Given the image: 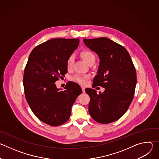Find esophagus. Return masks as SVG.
Segmentation results:
<instances>
[{"mask_svg": "<svg viewBox=\"0 0 159 159\" xmlns=\"http://www.w3.org/2000/svg\"><path fill=\"white\" fill-rule=\"evenodd\" d=\"M81 88H82V92H83V93H85V87L82 86Z\"/></svg>", "mask_w": 159, "mask_h": 159, "instance_id": "esophagus-1", "label": "esophagus"}]
</instances>
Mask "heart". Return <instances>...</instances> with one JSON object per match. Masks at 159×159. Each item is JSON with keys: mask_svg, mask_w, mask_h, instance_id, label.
Returning a JSON list of instances; mask_svg holds the SVG:
<instances>
[{"mask_svg": "<svg viewBox=\"0 0 159 159\" xmlns=\"http://www.w3.org/2000/svg\"><path fill=\"white\" fill-rule=\"evenodd\" d=\"M80 55L88 65L92 62H94V61L95 62L96 56L94 54V53L92 52L91 51H90L89 50H82L80 52ZM74 61V57L73 55H70L69 57H68L66 60V66L68 68V69H72L73 66ZM87 79H88L87 75H84L80 74L75 75L72 78L73 81L83 85L87 83Z\"/></svg>", "mask_w": 159, "mask_h": 159, "instance_id": "heart-1", "label": "heart"}]
</instances>
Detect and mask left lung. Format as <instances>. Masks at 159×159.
Returning a JSON list of instances; mask_svg holds the SVG:
<instances>
[{"label":"left lung","instance_id":"obj_1","mask_svg":"<svg viewBox=\"0 0 159 159\" xmlns=\"http://www.w3.org/2000/svg\"><path fill=\"white\" fill-rule=\"evenodd\" d=\"M83 41L100 60L93 86L105 89L99 94L95 89H85L90 97L89 114L99 123L115 121L126 112L133 99L137 84L134 66L126 48L115 41L104 37Z\"/></svg>","mask_w":159,"mask_h":159}]
</instances>
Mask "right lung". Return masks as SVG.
Wrapping results in <instances>:
<instances>
[{"instance_id":"obj_1","label":"right lung","mask_w":159,"mask_h":159,"mask_svg":"<svg viewBox=\"0 0 159 159\" xmlns=\"http://www.w3.org/2000/svg\"><path fill=\"white\" fill-rule=\"evenodd\" d=\"M79 44V39L55 38L39 44L29 56L23 76L26 99L36 117L50 126L69 120L72 106L82 93L75 82H68L64 90L55 84L67 72L66 60Z\"/></svg>"}]
</instances>
